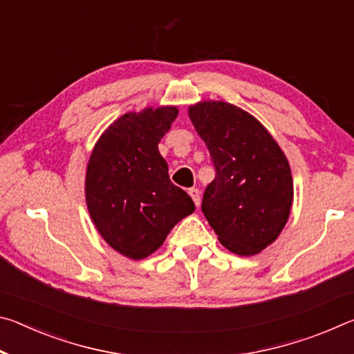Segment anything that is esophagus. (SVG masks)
I'll return each instance as SVG.
<instances>
[{
	"label": "esophagus",
	"instance_id": "1",
	"mask_svg": "<svg viewBox=\"0 0 354 354\" xmlns=\"http://www.w3.org/2000/svg\"><path fill=\"white\" fill-rule=\"evenodd\" d=\"M189 195L192 196V200H194V203H195V206H200V203H201V194H200V190L198 189H190L189 190Z\"/></svg>",
	"mask_w": 354,
	"mask_h": 354
}]
</instances>
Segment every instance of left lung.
I'll return each mask as SVG.
<instances>
[{"label": "left lung", "instance_id": "obj_1", "mask_svg": "<svg viewBox=\"0 0 354 354\" xmlns=\"http://www.w3.org/2000/svg\"><path fill=\"white\" fill-rule=\"evenodd\" d=\"M215 167L201 211L220 243L253 256L277 241L293 201L289 160L259 120L225 101L189 107Z\"/></svg>", "mask_w": 354, "mask_h": 354}]
</instances>
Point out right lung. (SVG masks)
Instances as JSON below:
<instances>
[{"label": "right lung", "mask_w": 354, "mask_h": 354, "mask_svg": "<svg viewBox=\"0 0 354 354\" xmlns=\"http://www.w3.org/2000/svg\"><path fill=\"white\" fill-rule=\"evenodd\" d=\"M176 115L175 106L124 113L101 134L88 159V214L101 237L129 259L154 253L195 211L190 196L170 181L158 148Z\"/></svg>", "instance_id": "right-lung-1"}]
</instances>
